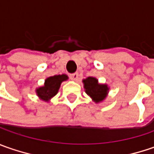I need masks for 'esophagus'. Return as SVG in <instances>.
I'll use <instances>...</instances> for the list:
<instances>
[{
  "instance_id": "obj_1",
  "label": "esophagus",
  "mask_w": 154,
  "mask_h": 154,
  "mask_svg": "<svg viewBox=\"0 0 154 154\" xmlns=\"http://www.w3.org/2000/svg\"><path fill=\"white\" fill-rule=\"evenodd\" d=\"M69 77H70V79L73 80H78V78H79V74L78 73H74V74H72L69 75Z\"/></svg>"
}]
</instances>
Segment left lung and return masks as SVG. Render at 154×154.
Instances as JSON below:
<instances>
[{
  "label": "left lung",
  "mask_w": 154,
  "mask_h": 154,
  "mask_svg": "<svg viewBox=\"0 0 154 154\" xmlns=\"http://www.w3.org/2000/svg\"><path fill=\"white\" fill-rule=\"evenodd\" d=\"M85 92L89 95L95 103L102 102L107 97L109 87L106 84H99L98 80L94 77H87L83 80Z\"/></svg>",
  "instance_id": "obj_1"
}]
</instances>
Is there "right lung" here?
Returning <instances> with one entry per match:
<instances>
[{
    "instance_id": "right-lung-1",
    "label": "right lung",
    "mask_w": 154,
    "mask_h": 154,
    "mask_svg": "<svg viewBox=\"0 0 154 154\" xmlns=\"http://www.w3.org/2000/svg\"><path fill=\"white\" fill-rule=\"evenodd\" d=\"M68 79L66 74H58L47 78L45 81V86L37 88L36 93L40 99L48 102L51 98L56 96L60 88L62 81H65Z\"/></svg>"
}]
</instances>
